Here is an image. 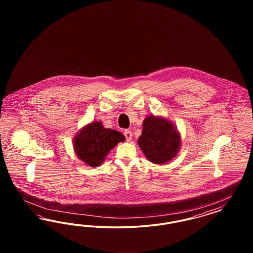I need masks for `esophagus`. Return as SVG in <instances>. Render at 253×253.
Returning <instances> with one entry per match:
<instances>
[{
	"label": "esophagus",
	"instance_id": "34e87169",
	"mask_svg": "<svg viewBox=\"0 0 253 253\" xmlns=\"http://www.w3.org/2000/svg\"><path fill=\"white\" fill-rule=\"evenodd\" d=\"M132 132H131L130 130H125V131H124V136H125V138H126L127 141H130V140L132 139Z\"/></svg>",
	"mask_w": 253,
	"mask_h": 253
}]
</instances>
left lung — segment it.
<instances>
[{
  "instance_id": "8db88e82",
  "label": "left lung",
  "mask_w": 253,
  "mask_h": 253,
  "mask_svg": "<svg viewBox=\"0 0 253 253\" xmlns=\"http://www.w3.org/2000/svg\"><path fill=\"white\" fill-rule=\"evenodd\" d=\"M138 145L147 158L155 164H163L175 157L180 147V136L167 120L148 117Z\"/></svg>"
}]
</instances>
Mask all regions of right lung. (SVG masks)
I'll return each mask as SVG.
<instances>
[{
	"instance_id": "1",
	"label": "right lung",
	"mask_w": 253,
	"mask_h": 253,
	"mask_svg": "<svg viewBox=\"0 0 253 253\" xmlns=\"http://www.w3.org/2000/svg\"><path fill=\"white\" fill-rule=\"evenodd\" d=\"M124 136L116 130L105 129L100 122H94L86 126L78 134L74 141L75 151L84 162L91 167H96L104 160L109 152Z\"/></svg>"
}]
</instances>
